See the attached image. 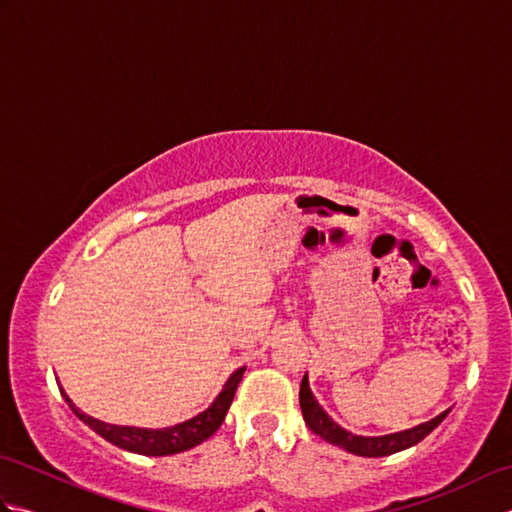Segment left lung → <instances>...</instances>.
I'll return each mask as SVG.
<instances>
[{"mask_svg":"<svg viewBox=\"0 0 512 512\" xmlns=\"http://www.w3.org/2000/svg\"><path fill=\"white\" fill-rule=\"evenodd\" d=\"M299 402H301L303 420H306L308 427L317 433V436H321L325 442H330V444H334V447H339L347 453L363 455V458H383V455H391V453H398L402 449L413 447V444H418L420 440L427 438L429 433L436 429L449 413V411H442L440 416H436L429 422H422V424H418V427L407 429V431L369 438V436H354L352 431H345L328 416V413L323 411L317 398L312 396L308 376H303V380H301Z\"/></svg>","mask_w":512,"mask_h":512,"instance_id":"obj_1","label":"left lung"}]
</instances>
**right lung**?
<instances>
[{
  "instance_id": "obj_1",
  "label": "right lung",
  "mask_w": 512,
  "mask_h": 512,
  "mask_svg": "<svg viewBox=\"0 0 512 512\" xmlns=\"http://www.w3.org/2000/svg\"><path fill=\"white\" fill-rule=\"evenodd\" d=\"M246 372V367H239L231 374V378L226 380L224 389L220 391V396L213 400V405L198 413V416L173 424V427L167 429H138V427H118V424H107L96 420L88 413H83L79 407L65 394L61 387V396L68 402L70 409L74 411V416L83 420L92 431L99 433L101 438H105L107 442L116 444L125 451L132 453H140V455H151V458H160V455H173V453H182L187 449L198 447L206 438H211L213 433L220 429V424L224 422V416L228 407H231L233 396L237 391L239 380H242Z\"/></svg>"
}]
</instances>
